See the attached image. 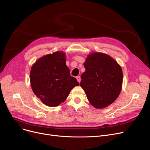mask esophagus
Here are the masks:
<instances>
[{
  "instance_id": "esophagus-1",
  "label": "esophagus",
  "mask_w": 150,
  "mask_h": 150,
  "mask_svg": "<svg viewBox=\"0 0 150 150\" xmlns=\"http://www.w3.org/2000/svg\"><path fill=\"white\" fill-rule=\"evenodd\" d=\"M76 80H77V81H79V83H80V81H81V77L80 76H76Z\"/></svg>"
}]
</instances>
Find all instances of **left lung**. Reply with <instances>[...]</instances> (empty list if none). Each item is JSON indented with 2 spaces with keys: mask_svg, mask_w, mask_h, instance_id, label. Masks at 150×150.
Listing matches in <instances>:
<instances>
[{
  "mask_svg": "<svg viewBox=\"0 0 150 150\" xmlns=\"http://www.w3.org/2000/svg\"><path fill=\"white\" fill-rule=\"evenodd\" d=\"M81 87L96 108L112 104L119 96L122 84L121 66L112 57L102 53L89 54L84 62Z\"/></svg>",
  "mask_w": 150,
  "mask_h": 150,
  "instance_id": "left-lung-1",
  "label": "left lung"
}]
</instances>
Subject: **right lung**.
<instances>
[{
    "label": "right lung",
    "mask_w": 150,
    "mask_h": 150,
    "mask_svg": "<svg viewBox=\"0 0 150 150\" xmlns=\"http://www.w3.org/2000/svg\"><path fill=\"white\" fill-rule=\"evenodd\" d=\"M62 51L48 54L31 67L30 80L34 93L49 107H56L66 100L70 91L79 83L70 74Z\"/></svg>",
    "instance_id": "right-lung-1"
}]
</instances>
